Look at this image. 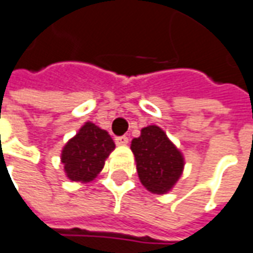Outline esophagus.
<instances>
[{"label":"esophagus","mask_w":253,"mask_h":253,"mask_svg":"<svg viewBox=\"0 0 253 253\" xmlns=\"http://www.w3.org/2000/svg\"><path fill=\"white\" fill-rule=\"evenodd\" d=\"M114 140H116V144H118V146H126V144H128V141H129V139H128L126 136H118V137H116Z\"/></svg>","instance_id":"1"}]
</instances>
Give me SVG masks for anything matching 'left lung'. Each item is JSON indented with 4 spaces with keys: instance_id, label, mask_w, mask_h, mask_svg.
Segmentation results:
<instances>
[{
    "instance_id": "obj_1",
    "label": "left lung",
    "mask_w": 253,
    "mask_h": 253,
    "mask_svg": "<svg viewBox=\"0 0 253 253\" xmlns=\"http://www.w3.org/2000/svg\"><path fill=\"white\" fill-rule=\"evenodd\" d=\"M130 150L141 184L152 193L168 192L180 178L184 158L175 146L157 125L141 129L132 140Z\"/></svg>"
}]
</instances>
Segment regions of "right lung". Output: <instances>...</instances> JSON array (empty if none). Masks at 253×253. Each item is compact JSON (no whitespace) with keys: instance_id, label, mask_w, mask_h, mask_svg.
<instances>
[{"instance_id":"right-lung-1","label":"right lung","mask_w":253,"mask_h":253,"mask_svg":"<svg viewBox=\"0 0 253 253\" xmlns=\"http://www.w3.org/2000/svg\"><path fill=\"white\" fill-rule=\"evenodd\" d=\"M114 147L106 130L92 123H85L78 135L66 143L61 154L66 175L72 181L94 180Z\"/></svg>"}]
</instances>
